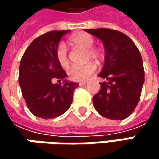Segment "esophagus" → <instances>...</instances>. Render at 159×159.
<instances>
[{"label":"esophagus","instance_id":"esophagus-1","mask_svg":"<svg viewBox=\"0 0 159 159\" xmlns=\"http://www.w3.org/2000/svg\"><path fill=\"white\" fill-rule=\"evenodd\" d=\"M86 84H87L86 82H80L79 85H80V86H84V85H85Z\"/></svg>","mask_w":159,"mask_h":159}]
</instances>
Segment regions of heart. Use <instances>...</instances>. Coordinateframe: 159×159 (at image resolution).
<instances>
[{
  "instance_id": "heart-1",
  "label": "heart",
  "mask_w": 159,
  "mask_h": 159,
  "mask_svg": "<svg viewBox=\"0 0 159 159\" xmlns=\"http://www.w3.org/2000/svg\"><path fill=\"white\" fill-rule=\"evenodd\" d=\"M69 43L73 46L87 49L86 59L89 60H98L99 52L93 48L94 46V39L91 35L84 32L76 33L70 37ZM56 58L58 62L62 67H67L69 64V59L67 54V49L63 43H60L56 49ZM96 72V65L92 62L85 63L84 65H75L73 66L68 71V76L73 81H84L90 75H92Z\"/></svg>"
}]
</instances>
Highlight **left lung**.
Returning <instances> with one entry per match:
<instances>
[{
	"label": "left lung",
	"instance_id": "1",
	"mask_svg": "<svg viewBox=\"0 0 159 159\" xmlns=\"http://www.w3.org/2000/svg\"><path fill=\"white\" fill-rule=\"evenodd\" d=\"M103 42L104 65L100 90L93 98L97 111L111 120H123L136 108L144 83L142 56L125 34L109 28L85 29Z\"/></svg>",
	"mask_w": 159,
	"mask_h": 159
}]
</instances>
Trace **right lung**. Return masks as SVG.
<instances>
[{
	"label": "right lung",
	"instance_id": "obj_1",
	"mask_svg": "<svg viewBox=\"0 0 159 159\" xmlns=\"http://www.w3.org/2000/svg\"><path fill=\"white\" fill-rule=\"evenodd\" d=\"M69 32L50 31L37 38L22 57L19 85L28 110L39 118L52 119L66 112L79 85L66 79L67 75L56 58L61 39ZM52 78L62 80L64 84H52Z\"/></svg>",
	"mask_w": 159,
	"mask_h": 159
}]
</instances>
